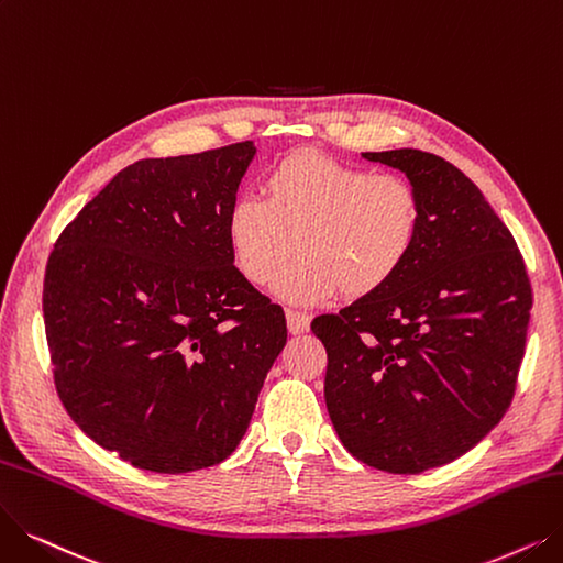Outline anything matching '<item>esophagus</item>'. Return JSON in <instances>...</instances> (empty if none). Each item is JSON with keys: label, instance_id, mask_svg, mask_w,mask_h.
Masks as SVG:
<instances>
[{"label": "esophagus", "instance_id": "esophagus-1", "mask_svg": "<svg viewBox=\"0 0 563 563\" xmlns=\"http://www.w3.org/2000/svg\"><path fill=\"white\" fill-rule=\"evenodd\" d=\"M286 323H288V330L294 334H302L309 330V323H311V317L307 311H298V309H286Z\"/></svg>", "mask_w": 563, "mask_h": 563}]
</instances>
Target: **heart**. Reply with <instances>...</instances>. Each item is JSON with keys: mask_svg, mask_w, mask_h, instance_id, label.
Instances as JSON below:
<instances>
[{"mask_svg": "<svg viewBox=\"0 0 563 563\" xmlns=\"http://www.w3.org/2000/svg\"><path fill=\"white\" fill-rule=\"evenodd\" d=\"M261 198L229 210L227 240L238 273L263 286L294 252L277 296L313 305L342 290L357 300L386 288L413 256L422 196L409 177L374 173L319 152L286 154L261 179Z\"/></svg>", "mask_w": 563, "mask_h": 563, "instance_id": "1", "label": "heart"}]
</instances>
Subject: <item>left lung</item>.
I'll list each match as a JSON object with an SVG mask.
<instances>
[{"mask_svg": "<svg viewBox=\"0 0 563 563\" xmlns=\"http://www.w3.org/2000/svg\"><path fill=\"white\" fill-rule=\"evenodd\" d=\"M422 196L413 256L378 294L311 321L328 351L325 404L346 451L420 474L471 451L508 411L525 357L531 284L481 189L437 154L365 152Z\"/></svg>", "mask_w": 563, "mask_h": 563, "instance_id": "1", "label": "left lung"}]
</instances>
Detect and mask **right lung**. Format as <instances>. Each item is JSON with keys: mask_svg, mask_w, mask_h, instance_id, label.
<instances>
[{"mask_svg": "<svg viewBox=\"0 0 563 563\" xmlns=\"http://www.w3.org/2000/svg\"><path fill=\"white\" fill-rule=\"evenodd\" d=\"M256 147L141 159L55 242L43 323L66 413L124 462L227 460L286 344L284 309L233 265L227 217Z\"/></svg>", "mask_w": 563, "mask_h": 563, "instance_id": "1", "label": "right lung"}]
</instances>
